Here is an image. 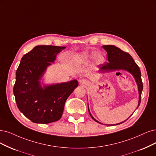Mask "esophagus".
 Returning a JSON list of instances; mask_svg holds the SVG:
<instances>
[{
    "label": "esophagus",
    "instance_id": "esophagus-1",
    "mask_svg": "<svg viewBox=\"0 0 156 156\" xmlns=\"http://www.w3.org/2000/svg\"><path fill=\"white\" fill-rule=\"evenodd\" d=\"M79 82H80V83H81V84H86V83H87V81H86V80H84V79L80 80Z\"/></svg>",
    "mask_w": 156,
    "mask_h": 156
}]
</instances>
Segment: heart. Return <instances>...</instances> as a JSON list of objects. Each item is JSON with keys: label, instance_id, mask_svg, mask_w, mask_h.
I'll return each mask as SVG.
<instances>
[{"label": "heart", "instance_id": "obj_1", "mask_svg": "<svg viewBox=\"0 0 156 156\" xmlns=\"http://www.w3.org/2000/svg\"><path fill=\"white\" fill-rule=\"evenodd\" d=\"M80 58H81V59L83 60H87L90 58V56L87 54H83L81 56H80ZM103 60H104V58H103V56L101 55H98L96 56V61L97 63H100L103 61Z\"/></svg>", "mask_w": 156, "mask_h": 156}]
</instances>
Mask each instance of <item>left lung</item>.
I'll use <instances>...</instances> for the list:
<instances>
[{
  "label": "left lung",
  "mask_w": 156,
  "mask_h": 156,
  "mask_svg": "<svg viewBox=\"0 0 156 156\" xmlns=\"http://www.w3.org/2000/svg\"><path fill=\"white\" fill-rule=\"evenodd\" d=\"M102 47L107 51V58H108V62L106 64L105 63H103V64L100 65V67H99L100 71L101 73H105V72L116 71V70H125L131 73L132 74V76H133L135 78V80L138 87V92H139V102H138V105L137 107V108L138 107L140 106V103H141V93L143 88V82L141 80V74L140 67H138V66L136 64V63L134 62L133 58H132L128 53L124 52L122 49H120L119 48L116 47V46L112 45H103ZM88 110H89L90 116L92 118H93V119L98 123H101L100 122H98V121H97L96 119H94L93 116H92L89 111V105H88ZM127 119L123 121V122H121L118 124H115L114 125L123 123Z\"/></svg>",
  "instance_id": "left-lung-1"
}]
</instances>
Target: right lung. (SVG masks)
<instances>
[{
    "label": "right lung",
    "instance_id": "obj_1",
    "mask_svg": "<svg viewBox=\"0 0 156 156\" xmlns=\"http://www.w3.org/2000/svg\"><path fill=\"white\" fill-rule=\"evenodd\" d=\"M66 47L37 45L23 56L16 72L13 94L19 111L35 123L59 120L67 98L78 86L76 80L50 85H40L47 67Z\"/></svg>",
    "mask_w": 156,
    "mask_h": 156
}]
</instances>
